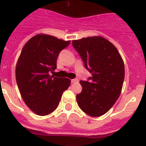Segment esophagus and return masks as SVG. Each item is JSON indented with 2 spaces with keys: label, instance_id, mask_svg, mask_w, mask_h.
Instances as JSON below:
<instances>
[{
  "label": "esophagus",
  "instance_id": "34e87169",
  "mask_svg": "<svg viewBox=\"0 0 146 146\" xmlns=\"http://www.w3.org/2000/svg\"><path fill=\"white\" fill-rule=\"evenodd\" d=\"M71 82H72V83H78V79H77V78H75V79H72V80H71Z\"/></svg>",
  "mask_w": 146,
  "mask_h": 146
}]
</instances>
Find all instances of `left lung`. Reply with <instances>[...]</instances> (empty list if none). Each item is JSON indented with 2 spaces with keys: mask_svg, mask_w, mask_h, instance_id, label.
Here are the masks:
<instances>
[{
  "mask_svg": "<svg viewBox=\"0 0 146 146\" xmlns=\"http://www.w3.org/2000/svg\"><path fill=\"white\" fill-rule=\"evenodd\" d=\"M72 46L92 74L88 81H80L83 90L76 96L78 106L89 116L103 115L121 93L125 78L123 59L114 45L100 36L75 40Z\"/></svg>",
  "mask_w": 146,
  "mask_h": 146,
  "instance_id": "obj_1",
  "label": "left lung"
}]
</instances>
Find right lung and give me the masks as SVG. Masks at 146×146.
Returning a JSON list of instances; mask_svg holds the SVG:
<instances>
[{
    "instance_id": "1",
    "label": "right lung",
    "mask_w": 146,
    "mask_h": 146,
    "mask_svg": "<svg viewBox=\"0 0 146 146\" xmlns=\"http://www.w3.org/2000/svg\"><path fill=\"white\" fill-rule=\"evenodd\" d=\"M69 43V40L39 34L29 40L21 51L16 65V81L23 101L37 115L54 111L63 92L70 86L68 78L49 74L57 68L60 52Z\"/></svg>"
}]
</instances>
